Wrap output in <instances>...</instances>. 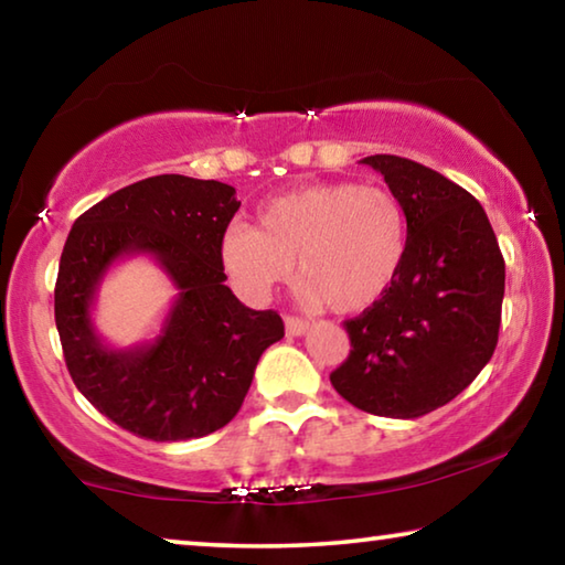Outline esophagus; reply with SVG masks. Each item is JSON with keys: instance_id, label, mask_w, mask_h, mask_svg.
I'll return each mask as SVG.
<instances>
[{"instance_id": "1", "label": "esophagus", "mask_w": 565, "mask_h": 565, "mask_svg": "<svg viewBox=\"0 0 565 565\" xmlns=\"http://www.w3.org/2000/svg\"><path fill=\"white\" fill-rule=\"evenodd\" d=\"M284 323H286V333H289V337H303V333L311 327L309 321L299 319V317H286Z\"/></svg>"}]
</instances>
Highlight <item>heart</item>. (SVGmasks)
Returning <instances> with one entry per match:
<instances>
[{
	"label": "heart",
	"instance_id": "obj_1",
	"mask_svg": "<svg viewBox=\"0 0 565 565\" xmlns=\"http://www.w3.org/2000/svg\"><path fill=\"white\" fill-rule=\"evenodd\" d=\"M406 209L394 191L353 181L296 186L259 209V228L234 222L222 236V264L248 299H266L296 259L301 299L331 311L369 309L401 271Z\"/></svg>",
	"mask_w": 565,
	"mask_h": 565
}]
</instances>
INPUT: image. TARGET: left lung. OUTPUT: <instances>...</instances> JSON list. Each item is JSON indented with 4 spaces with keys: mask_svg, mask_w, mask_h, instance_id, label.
<instances>
[{
    "mask_svg": "<svg viewBox=\"0 0 565 565\" xmlns=\"http://www.w3.org/2000/svg\"><path fill=\"white\" fill-rule=\"evenodd\" d=\"M376 169L406 209V256L381 299L343 323L349 359L331 374L361 411L418 418L448 404L499 343L505 264L483 206L438 171L394 154Z\"/></svg>",
    "mask_w": 565,
    "mask_h": 565,
    "instance_id": "left-lung-1",
    "label": "left lung"
}]
</instances>
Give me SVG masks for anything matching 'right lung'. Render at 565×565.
Here are the masks:
<instances>
[{
	"label": "right lung",
	"instance_id": "1",
	"mask_svg": "<svg viewBox=\"0 0 565 565\" xmlns=\"http://www.w3.org/2000/svg\"><path fill=\"white\" fill-rule=\"evenodd\" d=\"M236 189L161 174L114 191L76 218L54 289V321L70 376L89 404L149 441H189L224 428L244 404L262 353L284 339L276 311H254L224 284L222 236ZM151 255L175 284L157 340L114 350L93 329L103 276Z\"/></svg>",
	"mask_w": 565,
	"mask_h": 565
}]
</instances>
